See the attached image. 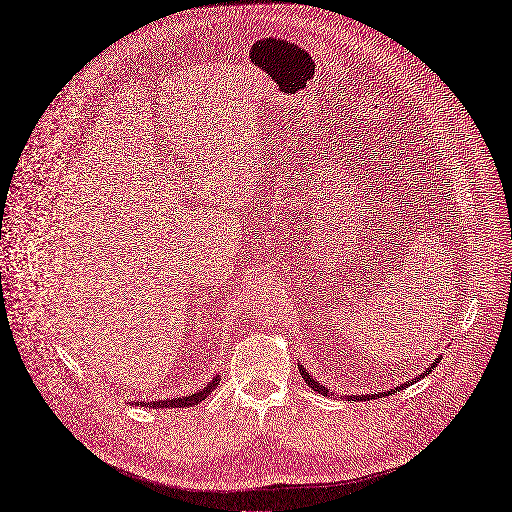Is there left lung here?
<instances>
[{
    "mask_svg": "<svg viewBox=\"0 0 512 512\" xmlns=\"http://www.w3.org/2000/svg\"><path fill=\"white\" fill-rule=\"evenodd\" d=\"M441 359H443V357L435 359V361H432V363H430V365H428V367H426V369H424V371H422V373H420L418 377H414V379H410V381H406V383H400L398 387H393L391 391H377V393H361V396H359V393H357V396H342V398H344V400H348V402H361V400H365V402H367V400H377V398H381V396H389V393H396V391H400V389H404V387H408V385L416 383L418 379H422V377H424V375H428L430 371H435V367H437V363H439ZM299 373H301V377L305 379V383H307V385H309L311 389H316L318 393H322V396H330V393H332V391H330V389H328L326 385H322V383H320V381H318L316 377H311V375L307 373V369H305V367H303L301 363H299Z\"/></svg>",
    "mask_w": 512,
    "mask_h": 512,
    "instance_id": "8db88e82",
    "label": "left lung"
}]
</instances>
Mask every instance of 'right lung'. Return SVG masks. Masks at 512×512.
Instances as JSON below:
<instances>
[{
    "label": "right lung",
    "instance_id": "1",
    "mask_svg": "<svg viewBox=\"0 0 512 512\" xmlns=\"http://www.w3.org/2000/svg\"><path fill=\"white\" fill-rule=\"evenodd\" d=\"M221 381V373L211 377V381L205 387H199L194 393H186L182 398H172V400H157V402H135L137 406L145 408H190V406H199L203 400L211 396V391L217 387Z\"/></svg>",
    "mask_w": 512,
    "mask_h": 512
}]
</instances>
